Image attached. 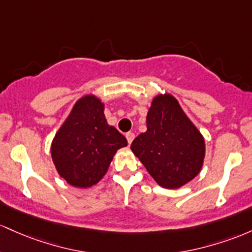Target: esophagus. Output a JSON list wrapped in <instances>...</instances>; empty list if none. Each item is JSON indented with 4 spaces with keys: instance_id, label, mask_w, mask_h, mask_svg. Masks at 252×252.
I'll list each match as a JSON object with an SVG mask.
<instances>
[{
    "instance_id": "34e87169",
    "label": "esophagus",
    "mask_w": 252,
    "mask_h": 252,
    "mask_svg": "<svg viewBox=\"0 0 252 252\" xmlns=\"http://www.w3.org/2000/svg\"><path fill=\"white\" fill-rule=\"evenodd\" d=\"M134 133L133 132H127L126 133V139H127V141H128V144H131L132 141H133V139H134Z\"/></svg>"
}]
</instances>
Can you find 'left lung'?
Instances as JSON below:
<instances>
[{"label":"left lung","instance_id":"8db88e82","mask_svg":"<svg viewBox=\"0 0 252 252\" xmlns=\"http://www.w3.org/2000/svg\"><path fill=\"white\" fill-rule=\"evenodd\" d=\"M146 127L131 150L158 185L175 189L193 180L202 166L205 140L174 96L154 98Z\"/></svg>","mask_w":252,"mask_h":252}]
</instances>
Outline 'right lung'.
<instances>
[{"label":"right lung","mask_w":252,"mask_h":252,"mask_svg":"<svg viewBox=\"0 0 252 252\" xmlns=\"http://www.w3.org/2000/svg\"><path fill=\"white\" fill-rule=\"evenodd\" d=\"M126 138L107 124L103 103L88 95L78 100L51 146L56 168L73 187L88 188L104 176Z\"/></svg>","instance_id":"obj_1"}]
</instances>
